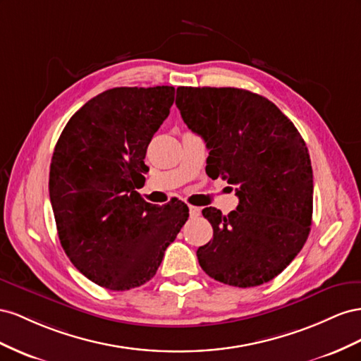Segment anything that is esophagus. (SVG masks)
I'll return each mask as SVG.
<instances>
[{"label":"esophagus","mask_w":361,"mask_h":361,"mask_svg":"<svg viewBox=\"0 0 361 361\" xmlns=\"http://www.w3.org/2000/svg\"><path fill=\"white\" fill-rule=\"evenodd\" d=\"M189 213L192 218H198V216L201 214V209L200 207H193V205H189Z\"/></svg>","instance_id":"1"}]
</instances>
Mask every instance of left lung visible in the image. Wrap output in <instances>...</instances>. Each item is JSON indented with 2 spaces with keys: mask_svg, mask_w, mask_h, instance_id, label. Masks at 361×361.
I'll return each instance as SVG.
<instances>
[{
  "mask_svg": "<svg viewBox=\"0 0 361 361\" xmlns=\"http://www.w3.org/2000/svg\"><path fill=\"white\" fill-rule=\"evenodd\" d=\"M184 123L210 149L207 173L235 186L238 209L207 207L213 239L200 266L216 281L254 287L281 274L302 250L313 214L305 142L272 101L235 87H178Z\"/></svg>",
  "mask_w": 361,
  "mask_h": 361,
  "instance_id": "8db88e82",
  "label": "left lung"
}]
</instances>
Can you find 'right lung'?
<instances>
[{"mask_svg":"<svg viewBox=\"0 0 361 361\" xmlns=\"http://www.w3.org/2000/svg\"><path fill=\"white\" fill-rule=\"evenodd\" d=\"M172 86L113 87L69 119L49 168L59 239L77 269L109 290L156 275L189 218L188 205H152L136 190L147 148L173 104Z\"/></svg>","mask_w":361,"mask_h":361,"instance_id":"1","label":"right lung"}]
</instances>
